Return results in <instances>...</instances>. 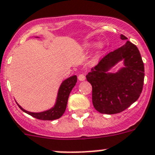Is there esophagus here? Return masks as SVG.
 <instances>
[{
  "instance_id": "esophagus-1",
  "label": "esophagus",
  "mask_w": 155,
  "mask_h": 155,
  "mask_svg": "<svg viewBox=\"0 0 155 155\" xmlns=\"http://www.w3.org/2000/svg\"><path fill=\"white\" fill-rule=\"evenodd\" d=\"M78 79H79V80L80 81H83L85 80V79H86V76H85L84 74H79V76H78Z\"/></svg>"
}]
</instances>
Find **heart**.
Listing matches in <instances>:
<instances>
[{
  "label": "heart",
  "mask_w": 155,
  "mask_h": 155,
  "mask_svg": "<svg viewBox=\"0 0 155 155\" xmlns=\"http://www.w3.org/2000/svg\"><path fill=\"white\" fill-rule=\"evenodd\" d=\"M90 45H91L90 44H86L85 45V48H90ZM97 47L99 48V49H100V48H102V47H103V45H102L101 43H97Z\"/></svg>",
  "instance_id": "1"
}]
</instances>
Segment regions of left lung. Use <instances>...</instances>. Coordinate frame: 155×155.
Here are the masks:
<instances>
[{"label": "left lung", "instance_id": "1", "mask_svg": "<svg viewBox=\"0 0 155 155\" xmlns=\"http://www.w3.org/2000/svg\"><path fill=\"white\" fill-rule=\"evenodd\" d=\"M122 40L127 39L120 35ZM124 59L125 67L118 72H107ZM144 79V66L138 48L130 41L111 51L102 58L86 79L92 85V100L98 112L118 114L134 104L140 97Z\"/></svg>", "mask_w": 155, "mask_h": 155}]
</instances>
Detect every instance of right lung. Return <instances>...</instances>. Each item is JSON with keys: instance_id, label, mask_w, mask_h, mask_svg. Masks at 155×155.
<instances>
[{"instance_id": "obj_1", "label": "right lung", "mask_w": 155, "mask_h": 155, "mask_svg": "<svg viewBox=\"0 0 155 155\" xmlns=\"http://www.w3.org/2000/svg\"><path fill=\"white\" fill-rule=\"evenodd\" d=\"M76 82H77V76H71L62 82L59 87V90H58L56 103H55V106L48 110L43 111L41 113H32L24 110L18 104V106L22 111L32 116L33 117L36 118V119L41 120H53L58 119L65 113L69 93L72 90V88L76 84Z\"/></svg>"}]
</instances>
